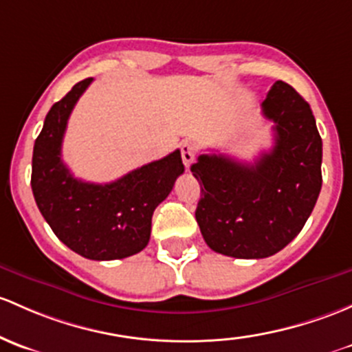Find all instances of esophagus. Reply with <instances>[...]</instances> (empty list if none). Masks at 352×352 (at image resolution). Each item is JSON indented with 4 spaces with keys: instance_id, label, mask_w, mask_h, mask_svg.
<instances>
[{
    "instance_id": "obj_1",
    "label": "esophagus",
    "mask_w": 352,
    "mask_h": 352,
    "mask_svg": "<svg viewBox=\"0 0 352 352\" xmlns=\"http://www.w3.org/2000/svg\"><path fill=\"white\" fill-rule=\"evenodd\" d=\"M180 153H182V162H184V165H186V168H190L192 162H194V158H195L194 143L184 142L182 146H180Z\"/></svg>"
}]
</instances>
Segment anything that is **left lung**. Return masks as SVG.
I'll list each match as a JSON object with an SVG mask.
<instances>
[{"label":"left lung","instance_id":"obj_1","mask_svg":"<svg viewBox=\"0 0 352 352\" xmlns=\"http://www.w3.org/2000/svg\"><path fill=\"white\" fill-rule=\"evenodd\" d=\"M275 145L253 164L201 155L192 173L201 184L195 219L207 246L244 260L283 250L309 219L322 187V140L309 102L276 80L261 102Z\"/></svg>","mask_w":352,"mask_h":352}]
</instances>
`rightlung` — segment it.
Segmentation results:
<instances>
[{"label":"right lung","instance_id":"obj_1","mask_svg":"<svg viewBox=\"0 0 352 352\" xmlns=\"http://www.w3.org/2000/svg\"><path fill=\"white\" fill-rule=\"evenodd\" d=\"M92 82L80 80L52 106L35 140L32 190L58 239L89 260H121L150 241L153 210L184 173L180 150L109 184L76 179L62 162V140L74 106Z\"/></svg>","mask_w":352,"mask_h":352}]
</instances>
